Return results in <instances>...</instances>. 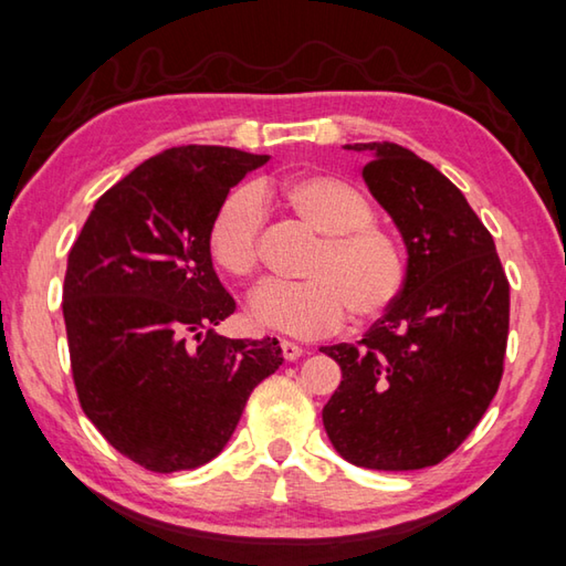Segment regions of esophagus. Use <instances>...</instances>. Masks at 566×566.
I'll return each instance as SVG.
<instances>
[{
    "mask_svg": "<svg viewBox=\"0 0 566 566\" xmlns=\"http://www.w3.org/2000/svg\"><path fill=\"white\" fill-rule=\"evenodd\" d=\"M280 348H282V356H284L286 360H296V358L302 356V353H304V348L298 346V343H294V340H286V338H282V340H280Z\"/></svg>",
    "mask_w": 566,
    "mask_h": 566,
    "instance_id": "34e87169",
    "label": "esophagus"
}]
</instances>
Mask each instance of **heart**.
<instances>
[{
    "label": "heart",
    "mask_w": 566,
    "mask_h": 566,
    "mask_svg": "<svg viewBox=\"0 0 566 566\" xmlns=\"http://www.w3.org/2000/svg\"><path fill=\"white\" fill-rule=\"evenodd\" d=\"M260 201L282 206L321 238L304 264L306 280L264 282L250 296L254 324L312 338L338 328L348 314L373 321L395 304L407 276L400 240L375 223V210L356 186L328 174L296 176L276 188L230 191L208 226V252L216 268L238 280L258 268Z\"/></svg>",
    "instance_id": "b5f03b06"
}]
</instances>
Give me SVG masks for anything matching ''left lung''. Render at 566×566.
<instances>
[{
	"instance_id": "1",
	"label": "left lung",
	"mask_w": 566,
	"mask_h": 566,
	"mask_svg": "<svg viewBox=\"0 0 566 566\" xmlns=\"http://www.w3.org/2000/svg\"><path fill=\"white\" fill-rule=\"evenodd\" d=\"M346 149L370 157L363 181L400 230L407 276L363 340L321 348L343 373L324 427L353 467L427 469L459 449L497 392L511 286L491 232L444 174L392 142Z\"/></svg>"
}]
</instances>
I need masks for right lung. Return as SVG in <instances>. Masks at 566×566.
I'll list each match as a JSON object with an SVG mask.
<instances>
[{"mask_svg":"<svg viewBox=\"0 0 566 566\" xmlns=\"http://www.w3.org/2000/svg\"><path fill=\"white\" fill-rule=\"evenodd\" d=\"M268 154L186 144L97 198L69 252L63 318L83 412L139 467L216 459L250 392L282 365L276 338L216 334L235 302L208 252L220 201Z\"/></svg>","mask_w":566,"mask_h":566,"instance_id":"obj_1","label":"right lung"}]
</instances>
